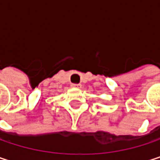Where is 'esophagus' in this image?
Returning <instances> with one entry per match:
<instances>
[{
  "label": "esophagus",
  "mask_w": 160,
  "mask_h": 160,
  "mask_svg": "<svg viewBox=\"0 0 160 160\" xmlns=\"http://www.w3.org/2000/svg\"><path fill=\"white\" fill-rule=\"evenodd\" d=\"M71 86L74 87V88H80V87H81L80 84H71Z\"/></svg>",
  "instance_id": "34e87169"
}]
</instances>
